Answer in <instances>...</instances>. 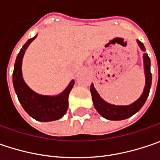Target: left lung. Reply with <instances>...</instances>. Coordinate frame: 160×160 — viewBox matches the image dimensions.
<instances>
[{
    "label": "left lung",
    "mask_w": 160,
    "mask_h": 160,
    "mask_svg": "<svg viewBox=\"0 0 160 160\" xmlns=\"http://www.w3.org/2000/svg\"><path fill=\"white\" fill-rule=\"evenodd\" d=\"M139 46L142 49V51H145V47L142 42L137 40ZM143 63H144V73H145V87L143 90L142 94L139 98L137 101L126 106H118V105H112L109 104L105 101H103L97 91L94 88L93 84L92 83L91 85V93L93 101V105L98 113L103 118L109 120H123L126 119L132 115L138 112L139 110L143 106V104L146 102L149 93H150V89L151 86V79L152 76L151 73V59L149 58L148 54L144 53L143 54Z\"/></svg>",
    "instance_id": "1"
}]
</instances>
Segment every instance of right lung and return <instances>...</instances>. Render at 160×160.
<instances>
[{
	"label": "right lung",
	"mask_w": 160,
	"mask_h": 160,
	"mask_svg": "<svg viewBox=\"0 0 160 160\" xmlns=\"http://www.w3.org/2000/svg\"><path fill=\"white\" fill-rule=\"evenodd\" d=\"M36 36L29 39L17 56L12 75L13 85L18 101L29 116L42 122L54 121L62 118L68 110V95L75 81L72 80L68 87L57 96L41 95L28 87L22 77V59L26 50Z\"/></svg>",
	"instance_id": "right-lung-1"
}]
</instances>
